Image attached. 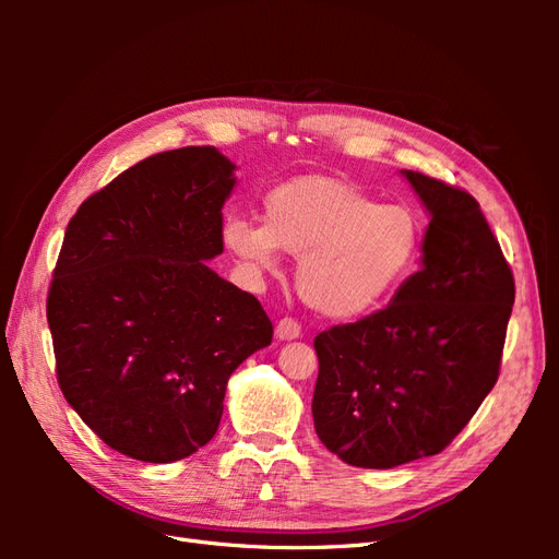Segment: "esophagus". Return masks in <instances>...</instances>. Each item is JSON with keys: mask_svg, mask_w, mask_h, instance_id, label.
<instances>
[{"mask_svg": "<svg viewBox=\"0 0 559 559\" xmlns=\"http://www.w3.org/2000/svg\"><path fill=\"white\" fill-rule=\"evenodd\" d=\"M275 335L280 337V341H296V337L300 335V326L296 324L294 319L284 317V319H280V324L275 329Z\"/></svg>", "mask_w": 559, "mask_h": 559, "instance_id": "1", "label": "esophagus"}]
</instances>
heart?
Instances as JSON below:
<instances>
[{
	"instance_id": "heart-1",
	"label": "heart",
	"mask_w": 559,
	"mask_h": 559,
	"mask_svg": "<svg viewBox=\"0 0 559 559\" xmlns=\"http://www.w3.org/2000/svg\"><path fill=\"white\" fill-rule=\"evenodd\" d=\"M222 240L251 275L277 273L280 251L298 257L296 286L329 319L370 314L411 275L421 245L408 205H378L343 179L308 175L263 198V224L233 214Z\"/></svg>"
}]
</instances>
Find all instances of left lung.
I'll return each mask as SVG.
<instances>
[{
    "label": "left lung",
    "mask_w": 559,
    "mask_h": 559,
    "mask_svg": "<svg viewBox=\"0 0 559 559\" xmlns=\"http://www.w3.org/2000/svg\"><path fill=\"white\" fill-rule=\"evenodd\" d=\"M429 212L419 270L389 306L314 337L319 441L345 464L394 468L441 452L499 378L515 282L480 205L401 170Z\"/></svg>",
    "instance_id": "left-lung-1"
}]
</instances>
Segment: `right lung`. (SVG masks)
Masks as SVG:
<instances>
[{
  "instance_id": "1",
  "label": "right lung",
  "mask_w": 559,
  "mask_h": 559,
  "mask_svg": "<svg viewBox=\"0 0 559 559\" xmlns=\"http://www.w3.org/2000/svg\"><path fill=\"white\" fill-rule=\"evenodd\" d=\"M238 177L214 146L148 156L67 226L46 317L67 403L132 460L170 464L207 445L226 386L273 324L207 261Z\"/></svg>"
}]
</instances>
